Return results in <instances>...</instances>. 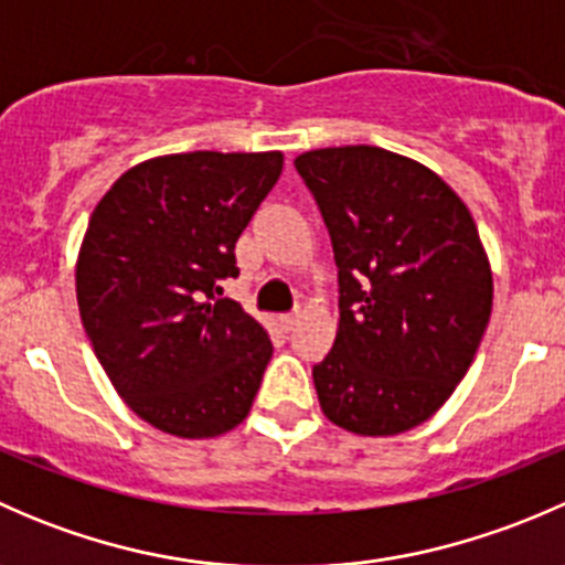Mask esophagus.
<instances>
[{
    "instance_id": "34e87169",
    "label": "esophagus",
    "mask_w": 565,
    "mask_h": 565,
    "mask_svg": "<svg viewBox=\"0 0 565 565\" xmlns=\"http://www.w3.org/2000/svg\"><path fill=\"white\" fill-rule=\"evenodd\" d=\"M298 319H300V311H292V315H281V317H278V322H281L284 330H292L295 324H298Z\"/></svg>"
}]
</instances>
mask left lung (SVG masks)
Returning a JSON list of instances; mask_svg holds the SVG:
<instances>
[{
  "label": "left lung",
  "instance_id": "1",
  "mask_svg": "<svg viewBox=\"0 0 565 565\" xmlns=\"http://www.w3.org/2000/svg\"><path fill=\"white\" fill-rule=\"evenodd\" d=\"M339 267V330L315 366L341 429L391 437L429 420L470 369L492 315L476 221L424 163L383 147L295 158Z\"/></svg>",
  "mask_w": 565,
  "mask_h": 565
}]
</instances>
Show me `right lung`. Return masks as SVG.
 Here are the masks:
<instances>
[{
	"label": "right lung",
	"mask_w": 565,
	"mask_h": 565,
	"mask_svg": "<svg viewBox=\"0 0 565 565\" xmlns=\"http://www.w3.org/2000/svg\"><path fill=\"white\" fill-rule=\"evenodd\" d=\"M281 152H180L128 169L100 199L76 262L84 330L139 418L188 440L243 424L273 355L267 330L221 298L235 243Z\"/></svg>",
	"instance_id": "1"
}]
</instances>
